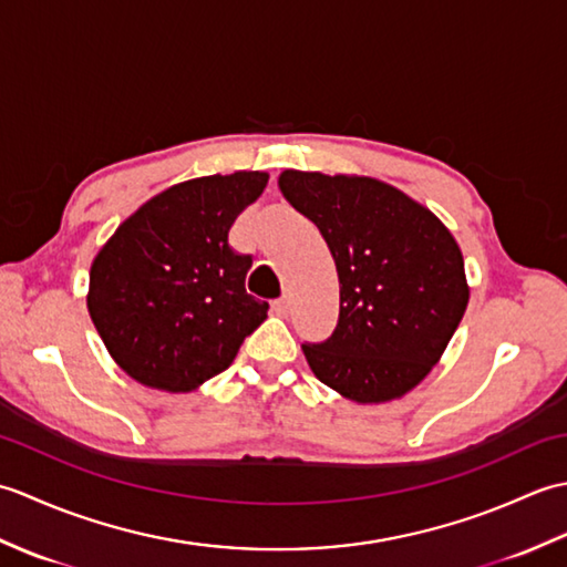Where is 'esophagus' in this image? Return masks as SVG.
Wrapping results in <instances>:
<instances>
[{"label": "esophagus", "instance_id": "esophagus-1", "mask_svg": "<svg viewBox=\"0 0 567 567\" xmlns=\"http://www.w3.org/2000/svg\"><path fill=\"white\" fill-rule=\"evenodd\" d=\"M272 311H275L277 317H287V311H290V299H287V297L275 299V302H272Z\"/></svg>", "mask_w": 567, "mask_h": 567}]
</instances>
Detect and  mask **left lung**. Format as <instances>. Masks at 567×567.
<instances>
[{"label": "left lung", "instance_id": "obj_1", "mask_svg": "<svg viewBox=\"0 0 567 567\" xmlns=\"http://www.w3.org/2000/svg\"><path fill=\"white\" fill-rule=\"evenodd\" d=\"M285 199L315 221L341 287L339 323L302 343L346 400H396L439 363L467 307L463 252L439 216L375 177L285 171Z\"/></svg>", "mask_w": 567, "mask_h": 567}]
</instances>
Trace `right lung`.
I'll return each mask as SVG.
<instances>
[{"label":"right lung","mask_w":567,"mask_h":567,"mask_svg":"<svg viewBox=\"0 0 567 567\" xmlns=\"http://www.w3.org/2000/svg\"><path fill=\"white\" fill-rule=\"evenodd\" d=\"M268 173L209 175L167 187L116 228L90 270L87 309L128 378L189 392L234 363L268 317L246 292L250 256L228 228L256 202Z\"/></svg>","instance_id":"obj_1"}]
</instances>
